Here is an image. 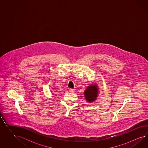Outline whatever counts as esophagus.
<instances>
[{
  "instance_id": "esophagus-1",
  "label": "esophagus",
  "mask_w": 148,
  "mask_h": 148,
  "mask_svg": "<svg viewBox=\"0 0 148 148\" xmlns=\"http://www.w3.org/2000/svg\"><path fill=\"white\" fill-rule=\"evenodd\" d=\"M69 92H70L71 93H74V89L69 88Z\"/></svg>"
}]
</instances>
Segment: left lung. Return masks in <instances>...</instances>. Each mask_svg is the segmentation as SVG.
<instances>
[{
	"mask_svg": "<svg viewBox=\"0 0 148 148\" xmlns=\"http://www.w3.org/2000/svg\"><path fill=\"white\" fill-rule=\"evenodd\" d=\"M99 93L98 86L96 83L88 86L84 92L86 100L89 103L94 101L98 97Z\"/></svg>",
	"mask_w": 148,
	"mask_h": 148,
	"instance_id": "left-lung-1",
	"label": "left lung"
}]
</instances>
